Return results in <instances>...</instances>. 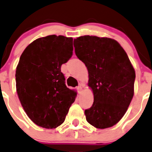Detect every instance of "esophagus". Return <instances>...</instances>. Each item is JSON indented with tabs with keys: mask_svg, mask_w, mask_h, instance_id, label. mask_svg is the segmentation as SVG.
<instances>
[{
	"mask_svg": "<svg viewBox=\"0 0 152 152\" xmlns=\"http://www.w3.org/2000/svg\"><path fill=\"white\" fill-rule=\"evenodd\" d=\"M76 90H77V91H78L79 94H80V93L82 91V87L81 86V85H80V86H78L77 88H76Z\"/></svg>",
	"mask_w": 152,
	"mask_h": 152,
	"instance_id": "obj_1",
	"label": "esophagus"
}]
</instances>
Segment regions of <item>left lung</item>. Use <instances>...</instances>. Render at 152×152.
Masks as SVG:
<instances>
[{"instance_id": "obj_1", "label": "left lung", "mask_w": 152, "mask_h": 152, "mask_svg": "<svg viewBox=\"0 0 152 152\" xmlns=\"http://www.w3.org/2000/svg\"><path fill=\"white\" fill-rule=\"evenodd\" d=\"M76 56L88 70L94 103L85 110L88 123L97 129L117 124L134 96L135 71L129 56L114 39L84 35L74 39Z\"/></svg>"}]
</instances>
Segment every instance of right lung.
<instances>
[{"label": "right lung", "mask_w": 152, "mask_h": 152, "mask_svg": "<svg viewBox=\"0 0 152 152\" xmlns=\"http://www.w3.org/2000/svg\"><path fill=\"white\" fill-rule=\"evenodd\" d=\"M73 50L72 38L51 35L32 42L20 56L16 91L23 110L37 126L57 128L74 102L76 92L67 88L61 71Z\"/></svg>", "instance_id": "right-lung-1"}]
</instances>
